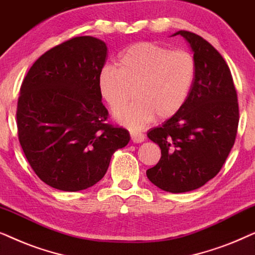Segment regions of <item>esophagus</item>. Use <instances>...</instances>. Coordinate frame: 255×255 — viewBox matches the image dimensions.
Listing matches in <instances>:
<instances>
[{"mask_svg": "<svg viewBox=\"0 0 255 255\" xmlns=\"http://www.w3.org/2000/svg\"><path fill=\"white\" fill-rule=\"evenodd\" d=\"M130 135H131V140L133 142H142L145 140V134L141 133V132H137V131H131L130 132Z\"/></svg>", "mask_w": 255, "mask_h": 255, "instance_id": "34e87169", "label": "esophagus"}]
</instances>
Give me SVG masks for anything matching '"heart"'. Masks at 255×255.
<instances>
[{"mask_svg": "<svg viewBox=\"0 0 255 255\" xmlns=\"http://www.w3.org/2000/svg\"><path fill=\"white\" fill-rule=\"evenodd\" d=\"M117 66L104 65L97 75L102 100L113 111L132 97L137 100L115 114L118 123L141 128L154 120H167L182 109L196 76V61L184 50L142 41L122 52Z\"/></svg>", "mask_w": 255, "mask_h": 255, "instance_id": "obj_1", "label": "heart"}]
</instances>
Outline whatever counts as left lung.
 Instances as JSON below:
<instances>
[{
  "mask_svg": "<svg viewBox=\"0 0 255 255\" xmlns=\"http://www.w3.org/2000/svg\"><path fill=\"white\" fill-rule=\"evenodd\" d=\"M196 61L191 92L179 113L148 131L161 158L147 169L148 180L169 193L204 186L224 165L235 145L239 107L231 72L219 52L198 34L177 31Z\"/></svg>",
  "mask_w": 255,
  "mask_h": 255,
  "instance_id": "obj_1",
  "label": "left lung"
}]
</instances>
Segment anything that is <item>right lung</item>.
<instances>
[{"mask_svg": "<svg viewBox=\"0 0 255 255\" xmlns=\"http://www.w3.org/2000/svg\"><path fill=\"white\" fill-rule=\"evenodd\" d=\"M107 51L95 37L72 38L38 58L20 87V146L38 177L55 189L94 186L114 153L130 141L128 130L108 124L99 93Z\"/></svg>", "mask_w": 255, "mask_h": 255, "instance_id": "add662e5", "label": "right lung"}]
</instances>
